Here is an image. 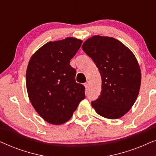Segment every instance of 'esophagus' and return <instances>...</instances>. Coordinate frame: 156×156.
Wrapping results in <instances>:
<instances>
[{
    "label": "esophagus",
    "mask_w": 156,
    "mask_h": 156,
    "mask_svg": "<svg viewBox=\"0 0 156 156\" xmlns=\"http://www.w3.org/2000/svg\"><path fill=\"white\" fill-rule=\"evenodd\" d=\"M89 81H87V82L86 83H84V87H85V88H88L89 87Z\"/></svg>",
    "instance_id": "1"
}]
</instances>
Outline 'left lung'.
<instances>
[{"instance_id":"left-lung-1","label":"left lung","mask_w":156,"mask_h":156,"mask_svg":"<svg viewBox=\"0 0 156 156\" xmlns=\"http://www.w3.org/2000/svg\"><path fill=\"white\" fill-rule=\"evenodd\" d=\"M82 48L96 64L101 76L99 98L91 103L100 116L117 119L126 114L139 93L141 72L131 50L114 37L94 35Z\"/></svg>"}]
</instances>
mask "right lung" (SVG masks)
Returning a JSON list of instances; mask_svg holds the SVG:
<instances>
[{
  "instance_id": "1",
  "label": "right lung",
  "mask_w": 156,
  "mask_h": 156,
  "mask_svg": "<svg viewBox=\"0 0 156 156\" xmlns=\"http://www.w3.org/2000/svg\"><path fill=\"white\" fill-rule=\"evenodd\" d=\"M82 40L69 37L48 42L32 55L26 71V88L31 104L47 122L69 121L85 98V87L75 81L70 59Z\"/></svg>"
}]
</instances>
